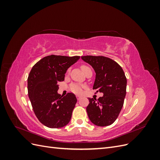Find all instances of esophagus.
<instances>
[{
	"label": "esophagus",
	"instance_id": "1",
	"mask_svg": "<svg viewBox=\"0 0 160 160\" xmlns=\"http://www.w3.org/2000/svg\"><path fill=\"white\" fill-rule=\"evenodd\" d=\"M81 98V96H79V95H77V100H79Z\"/></svg>",
	"mask_w": 160,
	"mask_h": 160
}]
</instances>
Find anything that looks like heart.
<instances>
[{
  "label": "heart",
  "instance_id": "obj_1",
  "mask_svg": "<svg viewBox=\"0 0 160 160\" xmlns=\"http://www.w3.org/2000/svg\"><path fill=\"white\" fill-rule=\"evenodd\" d=\"M81 70L83 71L84 72L89 69H90L89 67L86 66V65H81ZM83 85H82L79 83H72L70 85V89L72 92H73L74 93L76 94H81L83 92Z\"/></svg>",
  "mask_w": 160,
  "mask_h": 160
}]
</instances>
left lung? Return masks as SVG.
Segmentation results:
<instances>
[{
    "label": "left lung",
    "instance_id": "obj_1",
    "mask_svg": "<svg viewBox=\"0 0 160 160\" xmlns=\"http://www.w3.org/2000/svg\"><path fill=\"white\" fill-rule=\"evenodd\" d=\"M96 72L93 89L103 93L97 99L89 98L86 108L91 122L98 126H108L117 119L126 95L127 79L123 69L117 62L104 56H82Z\"/></svg>",
    "mask_w": 160,
    "mask_h": 160
}]
</instances>
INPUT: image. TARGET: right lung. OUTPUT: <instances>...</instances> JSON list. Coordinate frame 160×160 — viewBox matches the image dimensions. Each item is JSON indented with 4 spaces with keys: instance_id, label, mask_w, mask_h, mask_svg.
I'll return each instance as SVG.
<instances>
[{
    "instance_id": "right-lung-1",
    "label": "right lung",
    "mask_w": 160,
    "mask_h": 160,
    "mask_svg": "<svg viewBox=\"0 0 160 160\" xmlns=\"http://www.w3.org/2000/svg\"><path fill=\"white\" fill-rule=\"evenodd\" d=\"M79 56L51 55L32 67L27 79L28 95L39 122L49 128H60L70 122L77 98L72 93L62 97L57 93L58 83L65 79L69 67Z\"/></svg>"
}]
</instances>
